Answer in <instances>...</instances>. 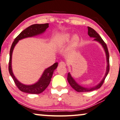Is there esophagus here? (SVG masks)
I'll list each match as a JSON object with an SVG mask.
<instances>
[{
  "instance_id": "obj_1",
  "label": "esophagus",
  "mask_w": 120,
  "mask_h": 120,
  "mask_svg": "<svg viewBox=\"0 0 120 120\" xmlns=\"http://www.w3.org/2000/svg\"><path fill=\"white\" fill-rule=\"evenodd\" d=\"M59 65L60 66H66V64L63 61H61L59 63Z\"/></svg>"
}]
</instances>
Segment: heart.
<instances>
[{"mask_svg": "<svg viewBox=\"0 0 120 120\" xmlns=\"http://www.w3.org/2000/svg\"><path fill=\"white\" fill-rule=\"evenodd\" d=\"M69 34H65L63 37H62L60 39L59 41V44L60 45H64L66 44L69 41ZM79 42V37L76 35L74 36V37L72 38L71 41V44H70V49L71 50H73L77 46Z\"/></svg>", "mask_w": 120, "mask_h": 120, "instance_id": "heart-1", "label": "heart"}]
</instances>
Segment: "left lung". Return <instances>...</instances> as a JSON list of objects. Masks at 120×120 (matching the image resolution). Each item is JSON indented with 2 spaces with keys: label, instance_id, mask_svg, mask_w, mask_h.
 <instances>
[{
  "label": "left lung",
  "instance_id": "1",
  "mask_svg": "<svg viewBox=\"0 0 120 120\" xmlns=\"http://www.w3.org/2000/svg\"><path fill=\"white\" fill-rule=\"evenodd\" d=\"M88 34L89 36L91 37H94V40L99 42L102 45V46H103L104 49H105V52H106V57H107V71H106V74H105V77L103 78V79H102V80L100 82V83H99V84H98L97 86H94V87L89 88H88L83 87V86H79L78 84L75 81L74 79L71 77V75H70V73H69L68 74V78H67L68 81L69 83L70 84V85L71 86V87L78 92H90V91H93V90L99 89V88L101 87V86L103 85L104 82H105V79H106V76L107 75L108 73H109V50H108V48H107V46L106 45V44L104 42L103 40H102V38L99 35V34H98V33L97 32L94 30H93V28L90 27H88Z\"/></svg>",
  "mask_w": 120,
  "mask_h": 120
}]
</instances>
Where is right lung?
I'll return each mask as SVG.
<instances>
[{
    "label": "right lung",
    "instance_id": "1",
    "mask_svg": "<svg viewBox=\"0 0 120 120\" xmlns=\"http://www.w3.org/2000/svg\"><path fill=\"white\" fill-rule=\"evenodd\" d=\"M49 27V23L45 24H35L30 26L25 30L20 33L14 39V41L11 45L9 54V72L17 88L23 92L31 94H40L44 92L51 82V79L54 70L56 69L58 65V63H55L52 65L50 66L45 70L42 75L41 76L40 80L36 83L30 86H27L20 83L14 76L11 69V56L13 51L14 46L17 44L19 40L26 37H32L37 34H41L44 32L45 30Z\"/></svg>",
    "mask_w": 120,
    "mask_h": 120
}]
</instances>
